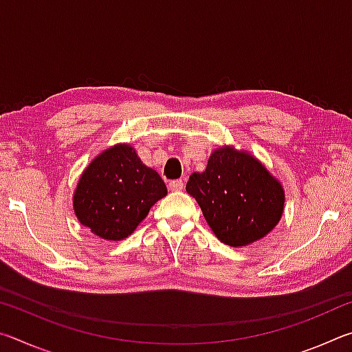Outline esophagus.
<instances>
[{
	"mask_svg": "<svg viewBox=\"0 0 352 352\" xmlns=\"http://www.w3.org/2000/svg\"><path fill=\"white\" fill-rule=\"evenodd\" d=\"M183 186H184V183H183L182 178H180V180H172L169 183V189L174 190V192H178V190H182Z\"/></svg>",
	"mask_w": 352,
	"mask_h": 352,
	"instance_id": "esophagus-1",
	"label": "esophagus"
}]
</instances>
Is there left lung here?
I'll return each instance as SVG.
<instances>
[{"label": "left lung", "instance_id": "8db88e82", "mask_svg": "<svg viewBox=\"0 0 352 352\" xmlns=\"http://www.w3.org/2000/svg\"><path fill=\"white\" fill-rule=\"evenodd\" d=\"M186 190L214 234L231 247L262 239L283 216L281 183L252 155L230 147L214 151L206 169L189 177Z\"/></svg>", "mask_w": 352, "mask_h": 352}]
</instances>
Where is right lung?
<instances>
[{
  "mask_svg": "<svg viewBox=\"0 0 352 352\" xmlns=\"http://www.w3.org/2000/svg\"><path fill=\"white\" fill-rule=\"evenodd\" d=\"M168 194L157 172L127 144L110 147L83 172L74 192L79 222L107 241L133 233L148 210Z\"/></svg>",
  "mask_w": 352,
  "mask_h": 352,
  "instance_id": "1",
  "label": "right lung"
}]
</instances>
